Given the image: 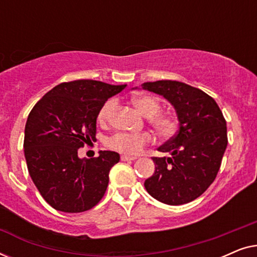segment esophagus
Returning <instances> with one entry per match:
<instances>
[{"instance_id":"obj_1","label":"esophagus","mask_w":257,"mask_h":257,"mask_svg":"<svg viewBox=\"0 0 257 257\" xmlns=\"http://www.w3.org/2000/svg\"><path fill=\"white\" fill-rule=\"evenodd\" d=\"M121 161H132V160H136L137 157H130V156H121L120 157Z\"/></svg>"}]
</instances>
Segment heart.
I'll return each instance as SVG.
<instances>
[{
    "label": "heart",
    "mask_w": 257,
    "mask_h": 257,
    "mask_svg": "<svg viewBox=\"0 0 257 257\" xmlns=\"http://www.w3.org/2000/svg\"><path fill=\"white\" fill-rule=\"evenodd\" d=\"M132 103L138 108V111L145 117H149L147 121L159 135L164 137H170L177 130V120L173 115L166 112H159L161 104L158 98L149 94H139L132 98ZM115 106L113 99L107 100L100 108L98 113L99 121H106L110 117L112 110ZM153 140V137L150 132L142 133H127L118 132L107 139V145L112 150L118 152L128 154V156H137L142 152L144 147Z\"/></svg>",
    "instance_id": "1"
}]
</instances>
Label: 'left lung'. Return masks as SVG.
<instances>
[{
    "instance_id": "left-lung-1",
    "label": "left lung",
    "mask_w": 257,
    "mask_h": 257,
    "mask_svg": "<svg viewBox=\"0 0 257 257\" xmlns=\"http://www.w3.org/2000/svg\"><path fill=\"white\" fill-rule=\"evenodd\" d=\"M142 87L170 101L179 120L177 135L158 149L172 157L152 158L156 171L145 180L146 191L166 205L191 202L212 185L220 170L228 144L222 112L212 97L188 84L157 80Z\"/></svg>"
}]
</instances>
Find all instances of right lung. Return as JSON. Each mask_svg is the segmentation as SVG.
Returning a JSON list of instances; mask_svg holds the SVG:
<instances>
[{
	"instance_id": "right-lung-1",
	"label": "right lung",
	"mask_w": 257,
	"mask_h": 257,
	"mask_svg": "<svg viewBox=\"0 0 257 257\" xmlns=\"http://www.w3.org/2000/svg\"><path fill=\"white\" fill-rule=\"evenodd\" d=\"M126 85L79 79L61 83L45 93L28 115L24 157L35 186L52 208L80 213L97 205L106 192L117 152L78 157V149L96 138L97 117L108 98Z\"/></svg>"
}]
</instances>
